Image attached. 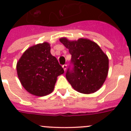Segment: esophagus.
<instances>
[{"label": "esophagus", "instance_id": "1", "mask_svg": "<svg viewBox=\"0 0 131 131\" xmlns=\"http://www.w3.org/2000/svg\"><path fill=\"white\" fill-rule=\"evenodd\" d=\"M62 68H63V70H64V71H66V69H67V65L66 64L63 65V66H62Z\"/></svg>", "mask_w": 131, "mask_h": 131}]
</instances>
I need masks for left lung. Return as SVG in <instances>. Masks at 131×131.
I'll use <instances>...</instances> for the list:
<instances>
[{
	"label": "left lung",
	"instance_id": "1",
	"mask_svg": "<svg viewBox=\"0 0 131 131\" xmlns=\"http://www.w3.org/2000/svg\"><path fill=\"white\" fill-rule=\"evenodd\" d=\"M60 41L71 54L72 69L68 68L66 77L77 92L91 94L96 92L104 84L108 73L107 55L96 42L87 39L69 40L61 38Z\"/></svg>",
	"mask_w": 131,
	"mask_h": 131
}]
</instances>
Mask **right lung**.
Wrapping results in <instances>:
<instances>
[{
	"instance_id": "obj_1",
	"label": "right lung",
	"mask_w": 131,
	"mask_h": 131,
	"mask_svg": "<svg viewBox=\"0 0 131 131\" xmlns=\"http://www.w3.org/2000/svg\"><path fill=\"white\" fill-rule=\"evenodd\" d=\"M16 69L24 89L37 96L51 93L57 77L64 73L56 58L50 53V45L47 42L26 50L17 63Z\"/></svg>"
}]
</instances>
